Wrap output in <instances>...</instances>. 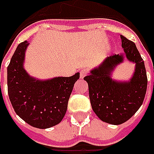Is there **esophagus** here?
Returning a JSON list of instances; mask_svg holds the SVG:
<instances>
[{"mask_svg": "<svg viewBox=\"0 0 154 154\" xmlns=\"http://www.w3.org/2000/svg\"><path fill=\"white\" fill-rule=\"evenodd\" d=\"M86 74H87V70H86V69H82V70H80V76L81 79H83Z\"/></svg>", "mask_w": 154, "mask_h": 154, "instance_id": "1", "label": "esophagus"}]
</instances>
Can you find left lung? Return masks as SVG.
Here are the masks:
<instances>
[{
	"label": "left lung",
	"mask_w": 154,
	"mask_h": 154,
	"mask_svg": "<svg viewBox=\"0 0 154 154\" xmlns=\"http://www.w3.org/2000/svg\"><path fill=\"white\" fill-rule=\"evenodd\" d=\"M121 39L124 53L107 57L84 78L93 111L100 120L114 125L125 122L135 114L143 103L147 87L144 61L134 43L122 35ZM124 57L136 63L133 77L125 82L112 80L111 71Z\"/></svg>",
	"instance_id": "8db88e82"
}]
</instances>
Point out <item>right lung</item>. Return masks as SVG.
I'll list each match as a JSON object with an SVG mask.
<instances>
[{
	"mask_svg": "<svg viewBox=\"0 0 154 154\" xmlns=\"http://www.w3.org/2000/svg\"><path fill=\"white\" fill-rule=\"evenodd\" d=\"M29 43L18 45L8 67V92L16 114L31 126L48 128L62 121L80 73L71 77L39 80L31 77L23 63Z\"/></svg>",
	"mask_w": 154,
	"mask_h": 154,
	"instance_id": "right-lung-1",
	"label": "right lung"
}]
</instances>
